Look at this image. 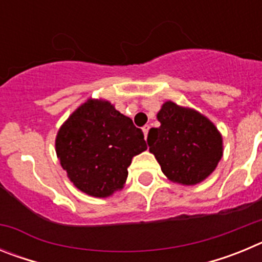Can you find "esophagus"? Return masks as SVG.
Instances as JSON below:
<instances>
[{"instance_id": "esophagus-1", "label": "esophagus", "mask_w": 262, "mask_h": 262, "mask_svg": "<svg viewBox=\"0 0 262 262\" xmlns=\"http://www.w3.org/2000/svg\"><path fill=\"white\" fill-rule=\"evenodd\" d=\"M148 131H149V126H144V127H143V133H144L145 138H147V135H148Z\"/></svg>"}]
</instances>
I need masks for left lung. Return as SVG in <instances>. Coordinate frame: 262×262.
Instances as JSON below:
<instances>
[{
  "mask_svg": "<svg viewBox=\"0 0 262 262\" xmlns=\"http://www.w3.org/2000/svg\"><path fill=\"white\" fill-rule=\"evenodd\" d=\"M161 126L149 129V151L170 181L195 185L216 168L222 159V136L200 113L165 102L157 114Z\"/></svg>",
  "mask_w": 262,
  "mask_h": 262,
  "instance_id": "1",
  "label": "left lung"
}]
</instances>
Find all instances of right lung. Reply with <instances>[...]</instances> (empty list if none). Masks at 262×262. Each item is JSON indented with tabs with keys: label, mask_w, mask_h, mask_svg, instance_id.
<instances>
[{
	"label": "right lung",
	"mask_w": 262,
	"mask_h": 262,
	"mask_svg": "<svg viewBox=\"0 0 262 262\" xmlns=\"http://www.w3.org/2000/svg\"><path fill=\"white\" fill-rule=\"evenodd\" d=\"M147 149L144 134L107 101L80 106L59 129L56 154L81 191L111 195L126 182L131 160Z\"/></svg>",
	"instance_id": "1"
}]
</instances>
